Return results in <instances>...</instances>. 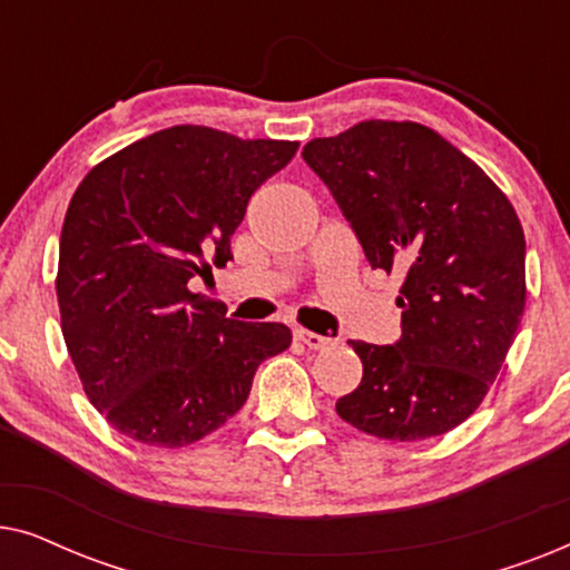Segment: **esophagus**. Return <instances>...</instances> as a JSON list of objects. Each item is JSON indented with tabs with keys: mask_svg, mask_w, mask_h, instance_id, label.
<instances>
[{
	"mask_svg": "<svg viewBox=\"0 0 570 570\" xmlns=\"http://www.w3.org/2000/svg\"><path fill=\"white\" fill-rule=\"evenodd\" d=\"M295 340H301L308 350H326L334 347V342H337L334 337H326V334H316L308 330H295Z\"/></svg>",
	"mask_w": 570,
	"mask_h": 570,
	"instance_id": "esophagus-1",
	"label": "esophagus"
}]
</instances>
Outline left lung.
Returning <instances> with one entry per match:
<instances>
[{
  "mask_svg": "<svg viewBox=\"0 0 570 570\" xmlns=\"http://www.w3.org/2000/svg\"><path fill=\"white\" fill-rule=\"evenodd\" d=\"M373 269L400 272L402 337L350 340L363 363L337 415L386 441L464 423L509 355L527 303L524 230L478 163L415 121H361L303 147Z\"/></svg>",
  "mask_w": 570,
  "mask_h": 570,
  "instance_id": "8db88e82",
  "label": "left lung"
}]
</instances>
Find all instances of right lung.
Here are the masks:
<instances>
[{
    "label": "right lung",
    "instance_id": "obj_1",
    "mask_svg": "<svg viewBox=\"0 0 570 570\" xmlns=\"http://www.w3.org/2000/svg\"><path fill=\"white\" fill-rule=\"evenodd\" d=\"M298 142L181 124L124 147L77 186L59 240L61 334L85 394L147 446L205 439L244 407L262 361L291 347L285 324L225 318L189 291L233 259L252 194Z\"/></svg>",
    "mask_w": 570,
    "mask_h": 570
}]
</instances>
